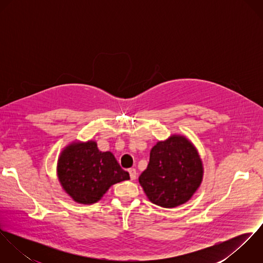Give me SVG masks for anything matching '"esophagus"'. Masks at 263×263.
<instances>
[{
    "mask_svg": "<svg viewBox=\"0 0 263 263\" xmlns=\"http://www.w3.org/2000/svg\"><path fill=\"white\" fill-rule=\"evenodd\" d=\"M128 173H129V176H130L132 180H135L137 178V171H136L135 168L128 169Z\"/></svg>",
    "mask_w": 263,
    "mask_h": 263,
    "instance_id": "esophagus-1",
    "label": "esophagus"
}]
</instances>
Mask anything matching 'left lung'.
Returning <instances> with one entry per match:
<instances>
[{
	"instance_id": "left-lung-1",
	"label": "left lung",
	"mask_w": 263,
	"mask_h": 263,
	"mask_svg": "<svg viewBox=\"0 0 263 263\" xmlns=\"http://www.w3.org/2000/svg\"><path fill=\"white\" fill-rule=\"evenodd\" d=\"M202 162L194 146L183 136H171L151 150L140 184L153 203L175 208L188 201L202 180Z\"/></svg>"
}]
</instances>
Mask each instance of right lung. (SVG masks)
Masks as SVG:
<instances>
[{
	"label": "right lung",
	"mask_w": 263,
	"mask_h": 263,
	"mask_svg": "<svg viewBox=\"0 0 263 263\" xmlns=\"http://www.w3.org/2000/svg\"><path fill=\"white\" fill-rule=\"evenodd\" d=\"M58 176L65 191L84 204L97 202L111 185L129 179L112 153L98 150L93 141L73 143L63 151Z\"/></svg>",
	"instance_id": "add662e5"
}]
</instances>
